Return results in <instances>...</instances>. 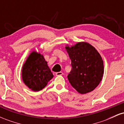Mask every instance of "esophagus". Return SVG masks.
Wrapping results in <instances>:
<instances>
[{
	"mask_svg": "<svg viewBox=\"0 0 124 124\" xmlns=\"http://www.w3.org/2000/svg\"><path fill=\"white\" fill-rule=\"evenodd\" d=\"M63 75V73L62 72H56V76H61V75Z\"/></svg>",
	"mask_w": 124,
	"mask_h": 124,
	"instance_id": "1",
	"label": "esophagus"
}]
</instances>
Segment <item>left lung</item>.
Masks as SVG:
<instances>
[{
    "label": "left lung",
    "mask_w": 124,
    "mask_h": 124,
    "mask_svg": "<svg viewBox=\"0 0 124 124\" xmlns=\"http://www.w3.org/2000/svg\"><path fill=\"white\" fill-rule=\"evenodd\" d=\"M65 48L72 67L68 75L69 83L79 93L91 92L103 78L104 65L101 56L94 46L86 42H78Z\"/></svg>",
    "instance_id": "1"
}]
</instances>
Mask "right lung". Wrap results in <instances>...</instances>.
I'll list each match as a JSON object with an SVG mask.
<instances>
[{
    "mask_svg": "<svg viewBox=\"0 0 124 124\" xmlns=\"http://www.w3.org/2000/svg\"><path fill=\"white\" fill-rule=\"evenodd\" d=\"M21 76L25 85L34 92L44 89L54 77L43 55L35 51L30 54L24 63Z\"/></svg>",
    "mask_w": 124,
    "mask_h": 124,
    "instance_id": "add662e5",
    "label": "right lung"
}]
</instances>
